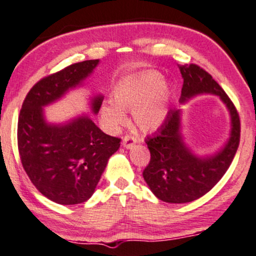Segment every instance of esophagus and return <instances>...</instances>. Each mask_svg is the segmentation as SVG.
I'll use <instances>...</instances> for the list:
<instances>
[{"label": "esophagus", "mask_w": 256, "mask_h": 256, "mask_svg": "<svg viewBox=\"0 0 256 256\" xmlns=\"http://www.w3.org/2000/svg\"><path fill=\"white\" fill-rule=\"evenodd\" d=\"M135 144H136V138H135L134 136H130V135H127V136L123 138L122 146L124 147V148H127V150H130V148L133 147Z\"/></svg>", "instance_id": "esophagus-1"}]
</instances>
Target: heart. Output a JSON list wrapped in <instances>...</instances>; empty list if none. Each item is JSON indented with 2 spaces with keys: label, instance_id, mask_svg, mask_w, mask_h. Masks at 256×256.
Returning <instances> with one entry per match:
<instances>
[{
  "label": "heart",
  "instance_id": "b5f03b06",
  "mask_svg": "<svg viewBox=\"0 0 256 256\" xmlns=\"http://www.w3.org/2000/svg\"><path fill=\"white\" fill-rule=\"evenodd\" d=\"M173 88L158 71L127 76L116 85L114 100L102 104L100 120L106 130L115 132L127 122L124 112L132 110L133 121L142 132H156L165 123Z\"/></svg>",
  "mask_w": 256,
  "mask_h": 256
}]
</instances>
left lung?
Wrapping results in <instances>:
<instances>
[{"label": "left lung", "instance_id": "8db88e82", "mask_svg": "<svg viewBox=\"0 0 256 256\" xmlns=\"http://www.w3.org/2000/svg\"><path fill=\"white\" fill-rule=\"evenodd\" d=\"M184 80L179 102L200 94H214L224 104L230 116L226 142L216 152L198 156L184 141L182 110H170L156 136L147 138L150 162L142 173L144 182L156 198L166 203L194 202L215 186L229 168L240 142V118L234 104L212 77L200 66L178 65Z\"/></svg>", "mask_w": 256, "mask_h": 256}]
</instances>
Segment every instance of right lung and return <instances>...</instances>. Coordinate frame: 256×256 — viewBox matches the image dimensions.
<instances>
[{
  "instance_id": "1",
  "label": "right lung",
  "mask_w": 256,
  "mask_h": 256,
  "mask_svg": "<svg viewBox=\"0 0 256 256\" xmlns=\"http://www.w3.org/2000/svg\"><path fill=\"white\" fill-rule=\"evenodd\" d=\"M100 59L72 64L38 82L22 104L18 123L21 162L30 182L45 197L62 205L80 204L94 194L109 158L120 148V138L103 133L89 114L68 121L48 122L45 106L83 86ZM104 96L90 97L97 115Z\"/></svg>"
}]
</instances>
